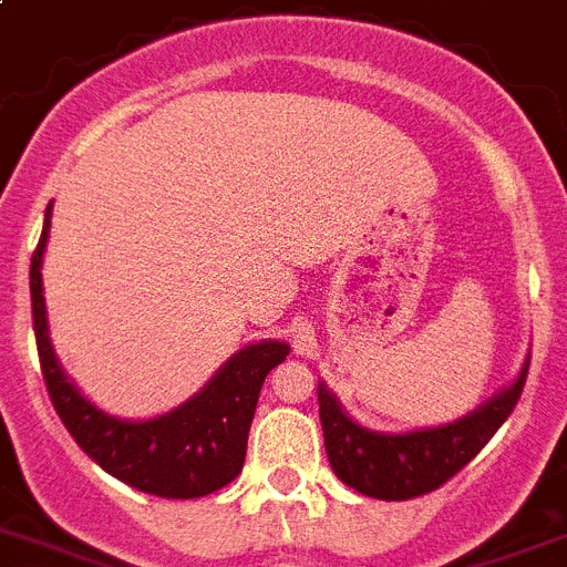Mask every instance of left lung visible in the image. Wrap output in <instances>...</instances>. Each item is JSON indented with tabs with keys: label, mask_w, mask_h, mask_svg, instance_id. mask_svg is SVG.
Wrapping results in <instances>:
<instances>
[{
	"label": "left lung",
	"mask_w": 567,
	"mask_h": 567,
	"mask_svg": "<svg viewBox=\"0 0 567 567\" xmlns=\"http://www.w3.org/2000/svg\"><path fill=\"white\" fill-rule=\"evenodd\" d=\"M526 368L508 391L497 393L466 419L408 435L371 433L342 413L337 399L318 388L320 422L331 470L342 484L377 501H410L444 486L475 458L520 402Z\"/></svg>",
	"instance_id": "left-lung-1"
}]
</instances>
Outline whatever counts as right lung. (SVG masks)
Listing matches in <instances>:
<instances>
[{
	"label": "right lung",
	"mask_w": 567,
	"mask_h": 567,
	"mask_svg": "<svg viewBox=\"0 0 567 567\" xmlns=\"http://www.w3.org/2000/svg\"><path fill=\"white\" fill-rule=\"evenodd\" d=\"M50 213L53 202L47 207L44 230L30 258V306L41 377L64 427L101 470L145 495L182 501L227 486L244 466L264 379L287 360L289 346L272 340L247 346L227 360L205 391L152 422H121L101 413L66 382L47 337L41 256L50 236Z\"/></svg>",
	"instance_id": "right-lung-1"
}]
</instances>
